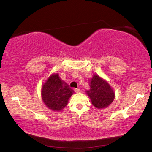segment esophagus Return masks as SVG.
<instances>
[{"label": "esophagus", "mask_w": 152, "mask_h": 152, "mask_svg": "<svg viewBox=\"0 0 152 152\" xmlns=\"http://www.w3.org/2000/svg\"><path fill=\"white\" fill-rule=\"evenodd\" d=\"M75 91L76 93H79V92H81V89H75Z\"/></svg>", "instance_id": "34e87169"}]
</instances>
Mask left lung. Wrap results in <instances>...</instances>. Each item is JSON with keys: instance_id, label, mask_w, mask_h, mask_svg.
I'll use <instances>...</instances> for the list:
<instances>
[{"instance_id": "1", "label": "left lung", "mask_w": 152, "mask_h": 152, "mask_svg": "<svg viewBox=\"0 0 152 152\" xmlns=\"http://www.w3.org/2000/svg\"><path fill=\"white\" fill-rule=\"evenodd\" d=\"M89 83L90 89L86 91V94L90 98L94 106L99 109L104 108L113 102L114 92L108 82L98 75H94Z\"/></svg>"}]
</instances>
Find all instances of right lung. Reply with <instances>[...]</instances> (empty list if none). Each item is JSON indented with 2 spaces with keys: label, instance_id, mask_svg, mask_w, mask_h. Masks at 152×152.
I'll return each instance as SVG.
<instances>
[{
  "label": "right lung",
  "instance_id": "add662e5",
  "mask_svg": "<svg viewBox=\"0 0 152 152\" xmlns=\"http://www.w3.org/2000/svg\"><path fill=\"white\" fill-rule=\"evenodd\" d=\"M74 91L60 78L58 73L49 77L42 87V98L49 109L61 111L67 105Z\"/></svg>",
  "mask_w": 152,
  "mask_h": 152
}]
</instances>
